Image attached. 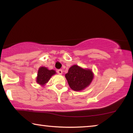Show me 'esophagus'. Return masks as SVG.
<instances>
[{"label": "esophagus", "mask_w": 133, "mask_h": 133, "mask_svg": "<svg viewBox=\"0 0 133 133\" xmlns=\"http://www.w3.org/2000/svg\"><path fill=\"white\" fill-rule=\"evenodd\" d=\"M57 73H58V74H59V75H61L62 74V73H63V71H62V70H61V69H60V70H57Z\"/></svg>", "instance_id": "obj_1"}]
</instances>
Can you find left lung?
<instances>
[{
  "label": "left lung",
  "mask_w": 133,
  "mask_h": 133,
  "mask_svg": "<svg viewBox=\"0 0 133 133\" xmlns=\"http://www.w3.org/2000/svg\"><path fill=\"white\" fill-rule=\"evenodd\" d=\"M65 77L73 90L80 91L91 84L94 78V73L91 69H83L75 64L70 67Z\"/></svg>",
  "instance_id": "obj_1"
}]
</instances>
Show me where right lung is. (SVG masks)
<instances>
[{
	"label": "right lung",
	"instance_id": "add662e5",
	"mask_svg": "<svg viewBox=\"0 0 133 133\" xmlns=\"http://www.w3.org/2000/svg\"><path fill=\"white\" fill-rule=\"evenodd\" d=\"M55 74L56 72L55 70H49L44 66L40 67L37 71L36 82L39 85L43 86L49 82L51 76Z\"/></svg>",
	"mask_w": 133,
	"mask_h": 133
}]
</instances>
